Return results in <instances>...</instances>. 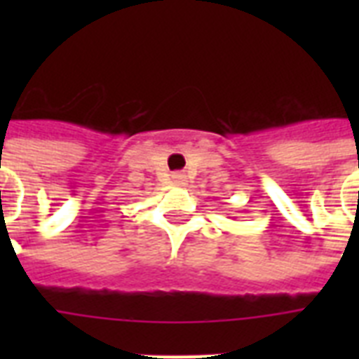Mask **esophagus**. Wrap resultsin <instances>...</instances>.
Returning <instances> with one entry per match:
<instances>
[{
	"instance_id": "obj_1",
	"label": "esophagus",
	"mask_w": 359,
	"mask_h": 359,
	"mask_svg": "<svg viewBox=\"0 0 359 359\" xmlns=\"http://www.w3.org/2000/svg\"><path fill=\"white\" fill-rule=\"evenodd\" d=\"M175 184H186V175L184 173H175L173 175Z\"/></svg>"
}]
</instances>
